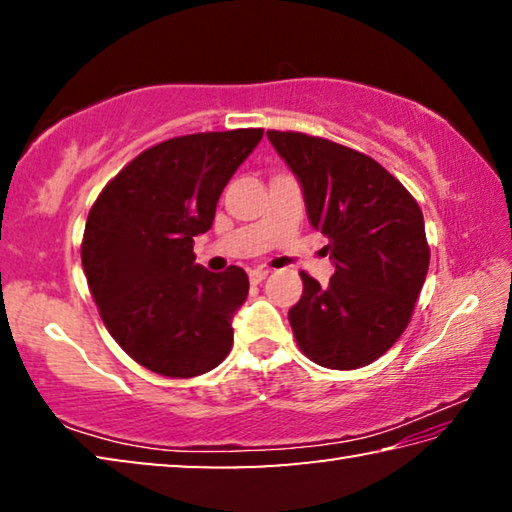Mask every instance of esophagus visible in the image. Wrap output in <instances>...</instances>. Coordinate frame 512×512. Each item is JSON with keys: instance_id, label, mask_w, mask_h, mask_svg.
I'll return each instance as SVG.
<instances>
[{"instance_id": "34e87169", "label": "esophagus", "mask_w": 512, "mask_h": 512, "mask_svg": "<svg viewBox=\"0 0 512 512\" xmlns=\"http://www.w3.org/2000/svg\"><path fill=\"white\" fill-rule=\"evenodd\" d=\"M266 275H268L266 268H253V271L248 273L250 282H253V284H259V282H262V280H266Z\"/></svg>"}]
</instances>
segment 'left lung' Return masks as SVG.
<instances>
[{
    "mask_svg": "<svg viewBox=\"0 0 512 512\" xmlns=\"http://www.w3.org/2000/svg\"><path fill=\"white\" fill-rule=\"evenodd\" d=\"M266 137L298 178L309 223L329 239L336 268L327 287L300 273L293 336L318 366H368L402 336L429 271L420 205L379 162L348 146L291 131Z\"/></svg>",
    "mask_w": 512,
    "mask_h": 512,
    "instance_id": "left-lung-1",
    "label": "left lung"
}]
</instances>
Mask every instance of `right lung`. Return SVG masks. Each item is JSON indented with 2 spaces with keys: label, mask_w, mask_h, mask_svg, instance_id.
<instances>
[{
  "label": "right lung",
  "mask_w": 512,
  "mask_h": 512,
  "mask_svg": "<svg viewBox=\"0 0 512 512\" xmlns=\"http://www.w3.org/2000/svg\"><path fill=\"white\" fill-rule=\"evenodd\" d=\"M262 128L160 142L103 187L85 223L83 271L121 350L162 377L203 375L228 357L232 318L248 296L244 268L196 264L223 187Z\"/></svg>",
  "instance_id": "right-lung-1"
}]
</instances>
